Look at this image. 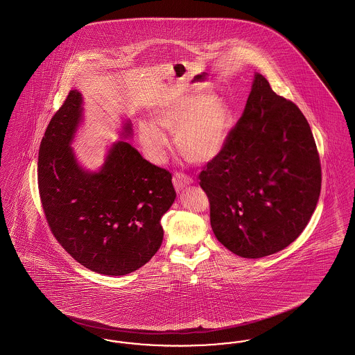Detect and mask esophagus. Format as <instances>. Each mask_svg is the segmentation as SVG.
Listing matches in <instances>:
<instances>
[{
  "label": "esophagus",
  "mask_w": 355,
  "mask_h": 355,
  "mask_svg": "<svg viewBox=\"0 0 355 355\" xmlns=\"http://www.w3.org/2000/svg\"><path fill=\"white\" fill-rule=\"evenodd\" d=\"M173 184L177 191H181L184 187L187 185H191L193 184V180L190 177H187L185 174H181V173H175L174 177H173Z\"/></svg>",
  "instance_id": "1"
}]
</instances>
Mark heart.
<instances>
[{
    "instance_id": "1",
    "label": "heart",
    "mask_w": 355,
    "mask_h": 355,
    "mask_svg": "<svg viewBox=\"0 0 355 355\" xmlns=\"http://www.w3.org/2000/svg\"><path fill=\"white\" fill-rule=\"evenodd\" d=\"M153 119L159 126L174 133L178 152L191 164L213 161L225 148L232 129L229 106L206 94H193L166 102L154 110ZM156 125L148 121L139 122L138 137L150 158L161 161L169 141Z\"/></svg>"
}]
</instances>
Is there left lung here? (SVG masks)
I'll return each mask as SVG.
<instances>
[{
    "instance_id": "8db88e82",
    "label": "left lung",
    "mask_w": 355,
    "mask_h": 355,
    "mask_svg": "<svg viewBox=\"0 0 355 355\" xmlns=\"http://www.w3.org/2000/svg\"><path fill=\"white\" fill-rule=\"evenodd\" d=\"M210 223L243 258L285 249L304 232L321 193V162L310 125L259 73L222 152L200 173Z\"/></svg>"
}]
</instances>
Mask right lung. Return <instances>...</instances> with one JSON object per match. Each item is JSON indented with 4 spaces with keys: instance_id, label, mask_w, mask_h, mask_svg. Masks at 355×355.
Masks as SVG:
<instances>
[{
    "instance_id": "add662e5",
    "label": "right lung",
    "mask_w": 355,
    "mask_h": 355,
    "mask_svg": "<svg viewBox=\"0 0 355 355\" xmlns=\"http://www.w3.org/2000/svg\"><path fill=\"white\" fill-rule=\"evenodd\" d=\"M83 119V96L70 90L51 119L38 152V190L53 236L78 263L125 275L162 243L161 217L175 200L171 174L129 142L113 144L100 171L83 169L70 146ZM125 138L132 125L123 126Z\"/></svg>"
}]
</instances>
